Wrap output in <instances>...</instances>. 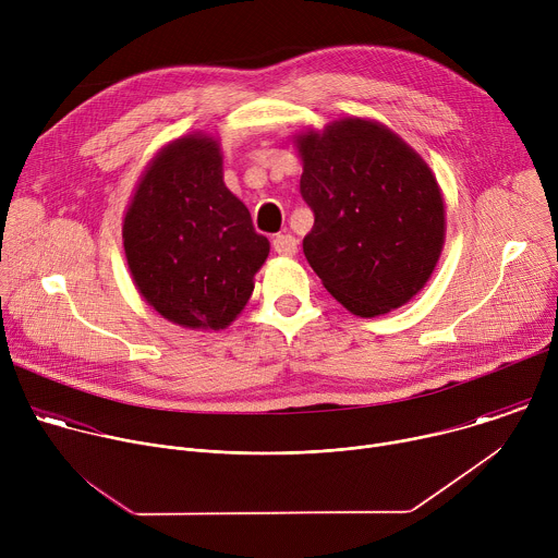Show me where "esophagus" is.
<instances>
[{"instance_id": "1", "label": "esophagus", "mask_w": 558, "mask_h": 558, "mask_svg": "<svg viewBox=\"0 0 558 558\" xmlns=\"http://www.w3.org/2000/svg\"><path fill=\"white\" fill-rule=\"evenodd\" d=\"M274 250H276V254L291 258L298 254V241L291 233H278L274 238Z\"/></svg>"}]
</instances>
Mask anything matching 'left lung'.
Here are the masks:
<instances>
[{"mask_svg": "<svg viewBox=\"0 0 558 558\" xmlns=\"http://www.w3.org/2000/svg\"><path fill=\"white\" fill-rule=\"evenodd\" d=\"M300 194L315 220L302 250L325 289L360 317L407 304L444 250L441 190L424 158L377 121L340 119L295 136Z\"/></svg>", "mask_w": 558, "mask_h": 558, "instance_id": "obj_1", "label": "left lung"}]
</instances>
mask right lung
Segmentation results:
<instances>
[{
    "instance_id": "right-lung-1",
    "label": "right lung",
    "mask_w": 558,
    "mask_h": 558,
    "mask_svg": "<svg viewBox=\"0 0 558 558\" xmlns=\"http://www.w3.org/2000/svg\"><path fill=\"white\" fill-rule=\"evenodd\" d=\"M123 247L145 302L185 329L220 331L245 308L269 241L222 181L218 141L187 134L158 151L123 218Z\"/></svg>"
}]
</instances>
